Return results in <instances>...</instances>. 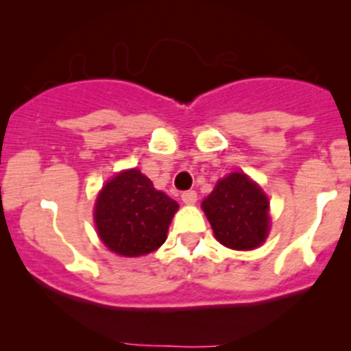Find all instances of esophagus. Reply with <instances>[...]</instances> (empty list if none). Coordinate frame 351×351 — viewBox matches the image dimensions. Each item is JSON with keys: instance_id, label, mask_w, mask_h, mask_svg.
<instances>
[{"instance_id": "34e87169", "label": "esophagus", "mask_w": 351, "mask_h": 351, "mask_svg": "<svg viewBox=\"0 0 351 351\" xmlns=\"http://www.w3.org/2000/svg\"><path fill=\"white\" fill-rule=\"evenodd\" d=\"M181 199H183L184 204H195L196 199H198V195H196V191L189 189V191H184L183 195H181Z\"/></svg>"}]
</instances>
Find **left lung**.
Listing matches in <instances>:
<instances>
[{
    "label": "left lung",
    "mask_w": 351,
    "mask_h": 351,
    "mask_svg": "<svg viewBox=\"0 0 351 351\" xmlns=\"http://www.w3.org/2000/svg\"><path fill=\"white\" fill-rule=\"evenodd\" d=\"M215 237L234 251H252L271 229L269 198L245 173L234 171L216 183L201 203Z\"/></svg>",
    "instance_id": "left-lung-1"
}]
</instances>
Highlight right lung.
Here are the masks:
<instances>
[{"label": "right lung", "instance_id": "obj_1", "mask_svg": "<svg viewBox=\"0 0 351 351\" xmlns=\"http://www.w3.org/2000/svg\"><path fill=\"white\" fill-rule=\"evenodd\" d=\"M178 203L153 188L150 178L132 168L117 173L100 189L94 208L97 234L123 257L150 254L167 241Z\"/></svg>", "mask_w": 351, "mask_h": 351}]
</instances>
